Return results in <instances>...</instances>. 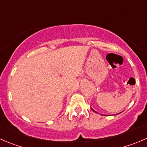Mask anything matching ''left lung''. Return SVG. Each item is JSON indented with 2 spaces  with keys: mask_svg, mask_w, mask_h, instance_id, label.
<instances>
[{
  "mask_svg": "<svg viewBox=\"0 0 147 147\" xmlns=\"http://www.w3.org/2000/svg\"><path fill=\"white\" fill-rule=\"evenodd\" d=\"M93 110H94V109H93ZM94 112H95V111H94Z\"/></svg>",
  "mask_w": 147,
  "mask_h": 147,
  "instance_id": "8db88e82",
  "label": "left lung"
}]
</instances>
